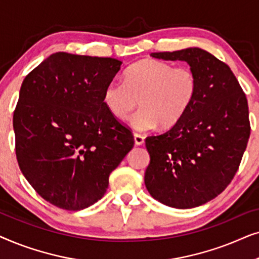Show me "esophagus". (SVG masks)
<instances>
[{"instance_id":"34e87169","label":"esophagus","mask_w":259,"mask_h":259,"mask_svg":"<svg viewBox=\"0 0 259 259\" xmlns=\"http://www.w3.org/2000/svg\"><path fill=\"white\" fill-rule=\"evenodd\" d=\"M134 143H136L138 146H140V145H143L145 143V138L141 136V134L136 133L134 134Z\"/></svg>"}]
</instances>
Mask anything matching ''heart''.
I'll list each match as a JSON object with an SVG mask.
<instances>
[{
    "mask_svg": "<svg viewBox=\"0 0 259 259\" xmlns=\"http://www.w3.org/2000/svg\"><path fill=\"white\" fill-rule=\"evenodd\" d=\"M198 81L189 67H173L153 59L141 60L126 70L123 82L106 84L102 100L115 118H127L139 98L141 107L128 122L136 131L146 132L159 123L176 125L196 98Z\"/></svg>",
    "mask_w": 259,
    "mask_h": 259,
    "instance_id": "heart-1",
    "label": "heart"
}]
</instances>
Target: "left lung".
I'll return each instance as SVG.
<instances>
[{"label":"left lung","instance_id":"8db88e82","mask_svg":"<svg viewBox=\"0 0 259 259\" xmlns=\"http://www.w3.org/2000/svg\"><path fill=\"white\" fill-rule=\"evenodd\" d=\"M185 61L196 73V98L182 119L146 138L145 185L155 200L176 208L200 206L231 183L250 137L245 94L228 65L204 49L152 53Z\"/></svg>","mask_w":259,"mask_h":259}]
</instances>
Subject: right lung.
<instances>
[{
	"label": "right lung",
	"instance_id": "right-lung-1",
	"mask_svg": "<svg viewBox=\"0 0 259 259\" xmlns=\"http://www.w3.org/2000/svg\"><path fill=\"white\" fill-rule=\"evenodd\" d=\"M121 65L59 52L21 86L13 119L17 162L34 190L63 210H83L101 199L111 172L133 148L131 131L102 100Z\"/></svg>",
	"mask_w": 259,
	"mask_h": 259
}]
</instances>
